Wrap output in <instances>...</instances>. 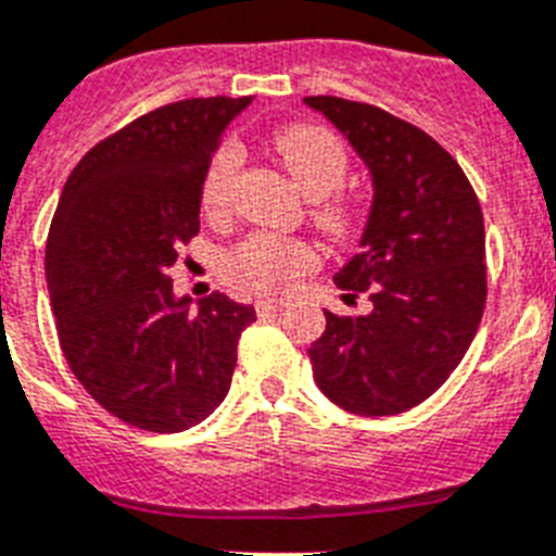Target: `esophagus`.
<instances>
[{
	"instance_id": "obj_1",
	"label": "esophagus",
	"mask_w": 556,
	"mask_h": 556,
	"mask_svg": "<svg viewBox=\"0 0 556 556\" xmlns=\"http://www.w3.org/2000/svg\"><path fill=\"white\" fill-rule=\"evenodd\" d=\"M283 309V304H278V301H261L258 306H255V312H258V318H275L278 312Z\"/></svg>"
}]
</instances>
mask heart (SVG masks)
<instances>
[{
    "mask_svg": "<svg viewBox=\"0 0 556 556\" xmlns=\"http://www.w3.org/2000/svg\"><path fill=\"white\" fill-rule=\"evenodd\" d=\"M273 147L281 155L283 167L295 185L318 199L315 224L327 236L346 238L355 229V206L346 195H329L341 185L350 155L343 141L324 124H289L273 136ZM244 162V150L238 141H222L215 147L201 173V206L206 215H224L232 201V181L238 167ZM318 252L301 238H283L275 232H252L241 244L224 252L222 278L238 295L250 298H278L289 292V287L315 269Z\"/></svg>",
    "mask_w": 556,
    "mask_h": 556,
    "instance_id": "heart-1",
    "label": "heart"
}]
</instances>
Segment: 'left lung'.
I'll list each match as a JSON object with an SVG mask.
<instances>
[{"mask_svg":"<svg viewBox=\"0 0 556 556\" xmlns=\"http://www.w3.org/2000/svg\"><path fill=\"white\" fill-rule=\"evenodd\" d=\"M369 164L375 204L364 250L334 275L369 315L327 312L309 346L315 383L364 417L415 409L448 380L485 306V229L475 187L438 141L375 104L309 96Z\"/></svg>","mask_w":556,"mask_h":556,"instance_id":"left-lung-1","label":"left lung"}]
</instances>
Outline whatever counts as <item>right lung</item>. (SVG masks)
<instances>
[{"mask_svg": "<svg viewBox=\"0 0 556 556\" xmlns=\"http://www.w3.org/2000/svg\"><path fill=\"white\" fill-rule=\"evenodd\" d=\"M244 99L164 104L87 150L45 250L59 346L102 409L173 434L218 409L255 309L224 292L173 295L169 269L199 236L201 173Z\"/></svg>", "mask_w": 556, "mask_h": 556, "instance_id": "1", "label": "right lung"}]
</instances>
